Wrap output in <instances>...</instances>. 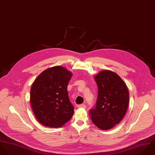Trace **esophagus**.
I'll return each mask as SVG.
<instances>
[{
	"label": "esophagus",
	"mask_w": 155,
	"mask_h": 155,
	"mask_svg": "<svg viewBox=\"0 0 155 155\" xmlns=\"http://www.w3.org/2000/svg\"><path fill=\"white\" fill-rule=\"evenodd\" d=\"M77 107H78V108H86V106L84 104H80V105H78L77 106Z\"/></svg>",
	"instance_id": "34e87169"
}]
</instances>
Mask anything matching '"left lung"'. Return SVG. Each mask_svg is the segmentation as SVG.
I'll use <instances>...</instances> for the list:
<instances>
[{"label":"left lung","instance_id":"8db88e82","mask_svg":"<svg viewBox=\"0 0 155 155\" xmlns=\"http://www.w3.org/2000/svg\"><path fill=\"white\" fill-rule=\"evenodd\" d=\"M94 79L98 92L96 107L90 110L91 117L97 127L108 130L123 119L129 105V91L122 79L110 70L99 72Z\"/></svg>","mask_w":155,"mask_h":155}]
</instances>
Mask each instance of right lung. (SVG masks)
Here are the masks:
<instances>
[{
	"label": "right lung",
	"instance_id": "right-lung-1",
	"mask_svg": "<svg viewBox=\"0 0 155 155\" xmlns=\"http://www.w3.org/2000/svg\"><path fill=\"white\" fill-rule=\"evenodd\" d=\"M72 76L61 66L48 68L35 80L31 89L30 101L33 112L40 124L59 127L68 122L74 111L67 91Z\"/></svg>",
	"mask_w": 155,
	"mask_h": 155
}]
</instances>
